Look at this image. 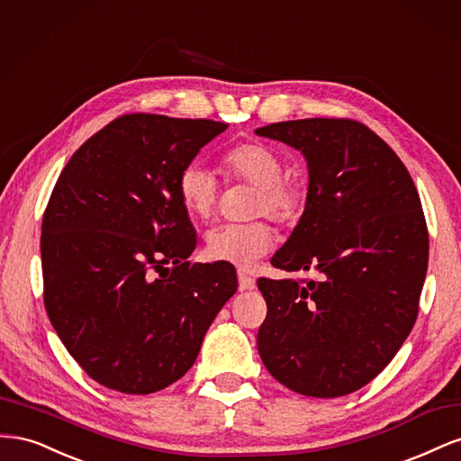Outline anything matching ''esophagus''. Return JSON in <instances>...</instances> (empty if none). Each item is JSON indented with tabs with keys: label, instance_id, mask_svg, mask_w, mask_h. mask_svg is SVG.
Segmentation results:
<instances>
[{
	"label": "esophagus",
	"instance_id": "esophagus-1",
	"mask_svg": "<svg viewBox=\"0 0 461 461\" xmlns=\"http://www.w3.org/2000/svg\"><path fill=\"white\" fill-rule=\"evenodd\" d=\"M256 286V281L246 271H239V288L240 290H252Z\"/></svg>",
	"mask_w": 461,
	"mask_h": 461
}]
</instances>
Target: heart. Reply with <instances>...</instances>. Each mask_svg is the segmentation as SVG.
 Instances as JSON below:
<instances>
[{
    "mask_svg": "<svg viewBox=\"0 0 461 461\" xmlns=\"http://www.w3.org/2000/svg\"><path fill=\"white\" fill-rule=\"evenodd\" d=\"M221 169L229 180L254 185L252 215H267L278 225H294L310 202L302 178L285 175L278 153L261 142H242L221 156ZM176 192L186 212L207 219L219 202L215 175L198 161L185 165L176 178ZM275 246V232L265 219L249 222H225L207 232L205 252L215 261L248 269Z\"/></svg>",
    "mask_w": 461,
    "mask_h": 461,
    "instance_id": "obj_1",
    "label": "heart"
}]
</instances>
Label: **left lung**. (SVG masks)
Segmentation results:
<instances>
[{
    "mask_svg": "<svg viewBox=\"0 0 461 461\" xmlns=\"http://www.w3.org/2000/svg\"><path fill=\"white\" fill-rule=\"evenodd\" d=\"M303 153L310 202L271 265L319 278H258L263 366L298 394L337 398L373 381L415 325L429 263L420 194L383 138L352 119L256 131Z\"/></svg>",
    "mask_w": 461,
    "mask_h": 461,
    "instance_id": "left-lung-1",
    "label": "left lung"
}]
</instances>
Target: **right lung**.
<instances>
[{"label": "right lung", "mask_w": 461, "mask_h": 461, "mask_svg": "<svg viewBox=\"0 0 461 461\" xmlns=\"http://www.w3.org/2000/svg\"><path fill=\"white\" fill-rule=\"evenodd\" d=\"M227 127L121 115L55 183L40 239L44 305L95 383L124 394L173 384L239 288L230 263L188 261L198 240L176 192L180 169Z\"/></svg>", "instance_id": "right-lung-1"}]
</instances>
